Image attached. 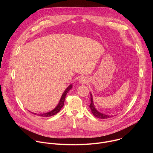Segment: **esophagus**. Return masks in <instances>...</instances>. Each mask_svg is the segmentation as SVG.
I'll return each mask as SVG.
<instances>
[{
    "mask_svg": "<svg viewBox=\"0 0 153 153\" xmlns=\"http://www.w3.org/2000/svg\"><path fill=\"white\" fill-rule=\"evenodd\" d=\"M88 80L87 79V78L86 77H81L79 79V82L81 84H83V83H88Z\"/></svg>",
    "mask_w": 153,
    "mask_h": 153,
    "instance_id": "esophagus-1",
    "label": "esophagus"
}]
</instances>
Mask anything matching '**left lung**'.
Wrapping results in <instances>:
<instances>
[{"label": "left lung", "mask_w": 153, "mask_h": 153, "mask_svg": "<svg viewBox=\"0 0 153 153\" xmlns=\"http://www.w3.org/2000/svg\"><path fill=\"white\" fill-rule=\"evenodd\" d=\"M90 108L91 110V113H93V114L96 117H97V118H99V119H108V118H110V117L113 116H109V115L103 114L102 113H100L99 111H98L96 110L94 105L93 99V96H92L91 93V103H90Z\"/></svg>", "instance_id": "obj_1"}]
</instances>
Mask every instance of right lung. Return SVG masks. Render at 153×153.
Listing matches in <instances>:
<instances>
[{"label":"right lung","instance_id":"1","mask_svg":"<svg viewBox=\"0 0 153 153\" xmlns=\"http://www.w3.org/2000/svg\"><path fill=\"white\" fill-rule=\"evenodd\" d=\"M72 86H73V85H72V84H71L70 85H69L67 87V88L64 91L63 94L62 95V97L60 98V100L58 105L54 109V110H53L52 111H51L50 112L45 113H40V114H37V113H32L33 114H34L35 115L41 116V117H50V116H54V115L56 114L57 113H59L60 111V110H61V108L63 106L65 97H66V95L68 93V92L72 88Z\"/></svg>","mask_w":153,"mask_h":153}]
</instances>
